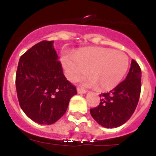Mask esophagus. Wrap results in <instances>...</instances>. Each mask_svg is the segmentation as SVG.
Masks as SVG:
<instances>
[{
    "instance_id": "1",
    "label": "esophagus",
    "mask_w": 156,
    "mask_h": 156,
    "mask_svg": "<svg viewBox=\"0 0 156 156\" xmlns=\"http://www.w3.org/2000/svg\"><path fill=\"white\" fill-rule=\"evenodd\" d=\"M77 91H78V93H79V94H85V93H87V90H84V89H82V88H79V87L77 89Z\"/></svg>"
}]
</instances>
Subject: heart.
Wrapping results in <instances>:
<instances>
[{
    "label": "heart",
    "mask_w": 156,
    "mask_h": 156,
    "mask_svg": "<svg viewBox=\"0 0 156 156\" xmlns=\"http://www.w3.org/2000/svg\"><path fill=\"white\" fill-rule=\"evenodd\" d=\"M61 63L69 80L76 82L89 69L87 84L100 90L116 87L128 70L129 57L126 53L103 47L84 48L61 57Z\"/></svg>",
    "instance_id": "obj_1"
}]
</instances>
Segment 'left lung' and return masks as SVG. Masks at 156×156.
<instances>
[{
	"label": "left lung",
	"mask_w": 156,
	"mask_h": 156,
	"mask_svg": "<svg viewBox=\"0 0 156 156\" xmlns=\"http://www.w3.org/2000/svg\"><path fill=\"white\" fill-rule=\"evenodd\" d=\"M141 69L134 60L126 78L109 92L100 95V103L90 109V115L100 126L116 128L130 118L138 105L141 93Z\"/></svg>",
	"instance_id": "8db88e82"
}]
</instances>
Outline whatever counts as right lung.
<instances>
[{
    "instance_id": "right-lung-1",
    "label": "right lung",
    "mask_w": 156,
    "mask_h": 156,
    "mask_svg": "<svg viewBox=\"0 0 156 156\" xmlns=\"http://www.w3.org/2000/svg\"><path fill=\"white\" fill-rule=\"evenodd\" d=\"M53 41L43 40L22 55L16 72V90L21 108L40 125L57 121L77 94L63 73Z\"/></svg>"
}]
</instances>
